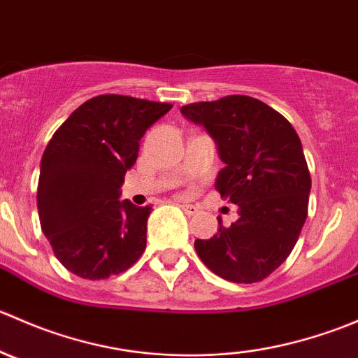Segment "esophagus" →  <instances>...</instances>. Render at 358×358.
<instances>
[{
  "label": "esophagus",
  "mask_w": 358,
  "mask_h": 358,
  "mask_svg": "<svg viewBox=\"0 0 358 358\" xmlns=\"http://www.w3.org/2000/svg\"><path fill=\"white\" fill-rule=\"evenodd\" d=\"M180 208H182L183 211H185V215H189V216L197 215V211H199V209H197L196 206H192V204H180Z\"/></svg>",
  "instance_id": "obj_1"
}]
</instances>
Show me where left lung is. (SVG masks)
Here are the masks:
<instances>
[{
  "instance_id": "obj_1",
  "label": "left lung",
  "mask_w": 358,
  "mask_h": 358,
  "mask_svg": "<svg viewBox=\"0 0 358 358\" xmlns=\"http://www.w3.org/2000/svg\"><path fill=\"white\" fill-rule=\"evenodd\" d=\"M189 121L215 138L225 168L215 189L239 206V218L211 239L194 243L206 266L222 279L252 284L279 268L298 241L312 189L301 140L291 122L246 95L183 106Z\"/></svg>"
}]
</instances>
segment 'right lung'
<instances>
[{"label": "right lung", "mask_w": 358, "mask_h": 358, "mask_svg": "<svg viewBox=\"0 0 358 358\" xmlns=\"http://www.w3.org/2000/svg\"><path fill=\"white\" fill-rule=\"evenodd\" d=\"M171 103L99 95L72 112L41 159V230L69 272L90 280L128 270L145 251L150 206L119 201L140 138Z\"/></svg>", "instance_id": "right-lung-1"}]
</instances>
